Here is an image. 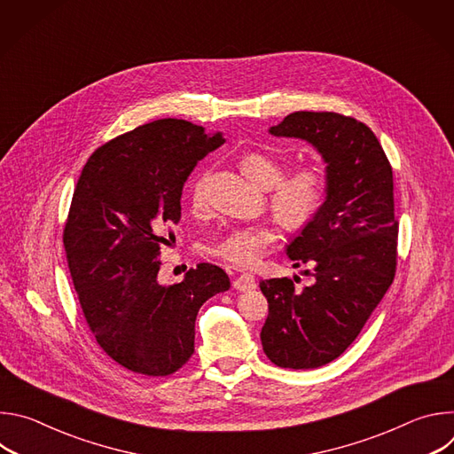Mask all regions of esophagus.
Wrapping results in <instances>:
<instances>
[{"label": "esophagus", "mask_w": 454, "mask_h": 454, "mask_svg": "<svg viewBox=\"0 0 454 454\" xmlns=\"http://www.w3.org/2000/svg\"><path fill=\"white\" fill-rule=\"evenodd\" d=\"M233 287L237 291H251L256 287V282H254V277L251 273H242L239 275L235 280H233Z\"/></svg>", "instance_id": "esophagus-1"}]
</instances>
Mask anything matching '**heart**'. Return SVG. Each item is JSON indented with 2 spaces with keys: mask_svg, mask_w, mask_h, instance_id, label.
<instances>
[{
  "mask_svg": "<svg viewBox=\"0 0 454 454\" xmlns=\"http://www.w3.org/2000/svg\"><path fill=\"white\" fill-rule=\"evenodd\" d=\"M239 167L254 184L270 188V207L287 228L300 230L312 223L327 196V179L316 163H303L284 174V165L262 151H247L240 156ZM201 177L192 188V208H207V184ZM278 231L273 224L235 226L224 231L221 239L205 246L207 254L219 261L247 268L277 242Z\"/></svg>",
  "mask_w": 454,
  "mask_h": 454,
  "instance_id": "heart-1",
  "label": "heart"
}]
</instances>
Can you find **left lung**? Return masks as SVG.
<instances>
[{
	"instance_id": "8db88e82",
	"label": "left lung",
	"mask_w": 454,
	"mask_h": 454,
	"mask_svg": "<svg viewBox=\"0 0 454 454\" xmlns=\"http://www.w3.org/2000/svg\"><path fill=\"white\" fill-rule=\"evenodd\" d=\"M270 133L307 140L327 161V200L287 246L296 268L314 262L312 284L296 291L286 277L261 282L270 303L261 333L266 356L309 370L352 345L395 278L394 174L372 129L352 116L296 111Z\"/></svg>"
}]
</instances>
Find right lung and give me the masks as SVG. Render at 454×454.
<instances>
[{
	"instance_id": "1",
	"label": "right lung",
	"mask_w": 454,
	"mask_h": 454,
	"mask_svg": "<svg viewBox=\"0 0 454 454\" xmlns=\"http://www.w3.org/2000/svg\"><path fill=\"white\" fill-rule=\"evenodd\" d=\"M223 144L192 121L156 120L98 147L77 181L62 233L72 280L100 348L135 373L177 372L193 354L201 305L230 287L228 275L205 262L179 284L158 282L183 184Z\"/></svg>"
}]
</instances>
